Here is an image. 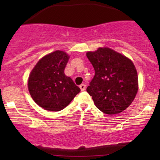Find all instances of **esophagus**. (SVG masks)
<instances>
[{
  "label": "esophagus",
  "mask_w": 160,
  "mask_h": 160,
  "mask_svg": "<svg viewBox=\"0 0 160 160\" xmlns=\"http://www.w3.org/2000/svg\"><path fill=\"white\" fill-rule=\"evenodd\" d=\"M79 87H80V89H81V91H84L85 90V88H86V85L84 84H82L80 85Z\"/></svg>",
  "instance_id": "esophagus-1"
}]
</instances>
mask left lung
I'll return each mask as SVG.
<instances>
[{"mask_svg": "<svg viewBox=\"0 0 160 160\" xmlns=\"http://www.w3.org/2000/svg\"><path fill=\"white\" fill-rule=\"evenodd\" d=\"M87 57L95 69L87 87L94 103L102 112L117 114L134 100L138 89V73L130 59L108 47L88 52Z\"/></svg>", "mask_w": 160, "mask_h": 160, "instance_id": "1", "label": "left lung"}]
</instances>
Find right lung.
<instances>
[{"label": "right lung", "mask_w": 160, "mask_h": 160, "mask_svg": "<svg viewBox=\"0 0 160 160\" xmlns=\"http://www.w3.org/2000/svg\"><path fill=\"white\" fill-rule=\"evenodd\" d=\"M68 60L65 52L57 50L41 58L30 73L28 90L36 103L45 110H62L81 91L65 75Z\"/></svg>", "instance_id": "obj_1"}]
</instances>
